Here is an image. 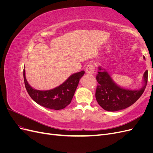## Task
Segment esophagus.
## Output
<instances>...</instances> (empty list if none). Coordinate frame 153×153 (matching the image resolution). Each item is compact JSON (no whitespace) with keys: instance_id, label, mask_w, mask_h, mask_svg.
I'll return each instance as SVG.
<instances>
[{"instance_id":"obj_1","label":"esophagus","mask_w":153,"mask_h":153,"mask_svg":"<svg viewBox=\"0 0 153 153\" xmlns=\"http://www.w3.org/2000/svg\"><path fill=\"white\" fill-rule=\"evenodd\" d=\"M94 71H95V67L93 65V64H90L88 65L86 68L85 71L87 73L90 74V75H92V74L94 73Z\"/></svg>"}]
</instances>
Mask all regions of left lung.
<instances>
[{
	"instance_id": "left-lung-1",
	"label": "left lung",
	"mask_w": 153,
	"mask_h": 153,
	"mask_svg": "<svg viewBox=\"0 0 153 153\" xmlns=\"http://www.w3.org/2000/svg\"><path fill=\"white\" fill-rule=\"evenodd\" d=\"M143 58L145 59L144 57ZM98 69L96 75L98 84L96 91V99L98 104L105 110L115 112L129 107L138 100L146 87L147 70L143 73V85L141 89L130 90L121 87L115 84L109 73L104 69L99 67Z\"/></svg>"
}]
</instances>
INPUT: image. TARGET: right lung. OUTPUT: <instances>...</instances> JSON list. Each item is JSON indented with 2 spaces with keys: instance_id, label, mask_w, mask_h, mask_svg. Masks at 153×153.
Wrapping results in <instances>:
<instances>
[{
  "instance_id": "right-lung-1",
  "label": "right lung",
  "mask_w": 153,
  "mask_h": 153,
  "mask_svg": "<svg viewBox=\"0 0 153 153\" xmlns=\"http://www.w3.org/2000/svg\"><path fill=\"white\" fill-rule=\"evenodd\" d=\"M85 73L84 71L74 73L61 85L47 91H40L32 88L27 82L24 69L25 86L27 92L36 103L53 110L63 109L71 103L80 79Z\"/></svg>"
}]
</instances>
